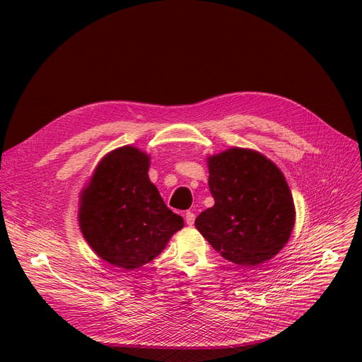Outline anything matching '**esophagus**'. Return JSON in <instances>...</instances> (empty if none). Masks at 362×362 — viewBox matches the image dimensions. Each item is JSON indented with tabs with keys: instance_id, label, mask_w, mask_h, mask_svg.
Returning <instances> with one entry per match:
<instances>
[{
	"instance_id": "34e87169",
	"label": "esophagus",
	"mask_w": 362,
	"mask_h": 362,
	"mask_svg": "<svg viewBox=\"0 0 362 362\" xmlns=\"http://www.w3.org/2000/svg\"><path fill=\"white\" fill-rule=\"evenodd\" d=\"M194 218H196L194 213H192V211H187V213H185V223H187L189 226H192V225L194 223Z\"/></svg>"
}]
</instances>
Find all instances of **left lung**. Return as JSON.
Listing matches in <instances>:
<instances>
[{
    "label": "left lung",
    "mask_w": 362,
    "mask_h": 362,
    "mask_svg": "<svg viewBox=\"0 0 362 362\" xmlns=\"http://www.w3.org/2000/svg\"><path fill=\"white\" fill-rule=\"evenodd\" d=\"M206 164L214 205L196 217L194 226L237 266L272 259L287 245L296 221L284 173L261 152L246 148L210 156Z\"/></svg>",
    "instance_id": "1"
}]
</instances>
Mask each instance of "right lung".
<instances>
[{
    "label": "right lung",
    "instance_id": "obj_1",
    "mask_svg": "<svg viewBox=\"0 0 362 362\" xmlns=\"http://www.w3.org/2000/svg\"><path fill=\"white\" fill-rule=\"evenodd\" d=\"M146 152L120 146L105 154L80 193L78 223L95 254L108 264L139 269L160 255L184 226L149 180Z\"/></svg>",
    "mask_w": 362,
    "mask_h": 362
}]
</instances>
